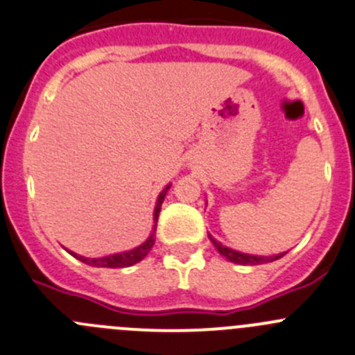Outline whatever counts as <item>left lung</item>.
Masks as SVG:
<instances>
[{
  "mask_svg": "<svg viewBox=\"0 0 355 355\" xmlns=\"http://www.w3.org/2000/svg\"><path fill=\"white\" fill-rule=\"evenodd\" d=\"M208 238H210V241H211V243H214V247L217 248L220 256H224L227 261H231V263H236V264H264V263H271V261L280 259V257H282L284 254H286V252H284V254H277V256H252V254L238 252V250H233V248L226 247V245H223V243H220V241H217L214 236H210V234H208Z\"/></svg>",
  "mask_w": 355,
  "mask_h": 355,
  "instance_id": "8db88e82",
  "label": "left lung"
}]
</instances>
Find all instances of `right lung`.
<instances>
[{"instance_id":"right-lung-1","label":"right lung","mask_w":355,"mask_h":355,"mask_svg":"<svg viewBox=\"0 0 355 355\" xmlns=\"http://www.w3.org/2000/svg\"><path fill=\"white\" fill-rule=\"evenodd\" d=\"M170 187H171V184L166 185V187L162 189L161 193H159L157 201H155V210H154V227H152L150 236H148L141 245L131 248V250H125V252L110 254V256H105V257H84V256H78V254L71 252V250H68V252L71 254L73 257H77L78 261H82V263L89 264V266H94V268H128V266H132V264L140 263V261L144 259L148 252H150L152 245H154V241H155V227H157L159 211H161V205H162V201H164L166 193L170 191Z\"/></svg>"}]
</instances>
